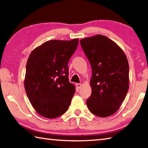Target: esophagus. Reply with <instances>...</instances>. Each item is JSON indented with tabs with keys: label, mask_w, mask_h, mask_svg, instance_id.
<instances>
[{
	"label": "esophagus",
	"mask_w": 148,
	"mask_h": 148,
	"mask_svg": "<svg viewBox=\"0 0 148 148\" xmlns=\"http://www.w3.org/2000/svg\"><path fill=\"white\" fill-rule=\"evenodd\" d=\"M76 86H77V88H78L79 89H80L81 88V86H82V84L81 83H77V84H76Z\"/></svg>",
	"instance_id": "1"
}]
</instances>
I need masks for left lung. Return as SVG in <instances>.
I'll return each instance as SVG.
<instances>
[{"instance_id":"left-lung-1","label":"left lung","mask_w":148,"mask_h":148,"mask_svg":"<svg viewBox=\"0 0 148 148\" xmlns=\"http://www.w3.org/2000/svg\"><path fill=\"white\" fill-rule=\"evenodd\" d=\"M91 65L92 94L87 107L94 115L107 117L117 111L129 89L127 58L120 47L107 37L96 35L80 41Z\"/></svg>"}]
</instances>
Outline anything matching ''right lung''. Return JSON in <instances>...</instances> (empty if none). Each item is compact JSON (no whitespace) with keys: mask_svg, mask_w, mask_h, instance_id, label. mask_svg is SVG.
I'll return each mask as SVG.
<instances>
[{"mask_svg":"<svg viewBox=\"0 0 148 148\" xmlns=\"http://www.w3.org/2000/svg\"><path fill=\"white\" fill-rule=\"evenodd\" d=\"M79 39L50 40L36 47L28 57L25 88L39 114L55 118L66 112L75 88L69 81L68 62Z\"/></svg>","mask_w":148,"mask_h":148,"instance_id":"add662e5","label":"right lung"}]
</instances>
